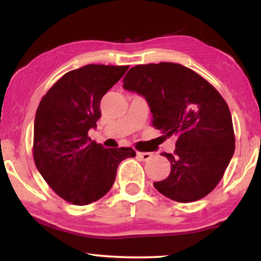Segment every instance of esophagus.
<instances>
[{"instance_id": "1", "label": "esophagus", "mask_w": 261, "mask_h": 261, "mask_svg": "<svg viewBox=\"0 0 261 261\" xmlns=\"http://www.w3.org/2000/svg\"><path fill=\"white\" fill-rule=\"evenodd\" d=\"M137 155L140 158L141 160H144V162H146V160L151 159L152 156V153H148V152H138Z\"/></svg>"}]
</instances>
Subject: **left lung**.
<instances>
[{
  "label": "left lung",
  "mask_w": 261,
  "mask_h": 261,
  "mask_svg": "<svg viewBox=\"0 0 261 261\" xmlns=\"http://www.w3.org/2000/svg\"><path fill=\"white\" fill-rule=\"evenodd\" d=\"M123 88L142 95L152 113V126L164 138L177 137L169 177L153 185L176 202L198 201L222 179L235 151L227 102L209 82L174 63L133 66Z\"/></svg>",
  "instance_id": "1"
}]
</instances>
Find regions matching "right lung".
<instances>
[{"label": "right lung", "mask_w": 261, "mask_h": 261, "mask_svg": "<svg viewBox=\"0 0 261 261\" xmlns=\"http://www.w3.org/2000/svg\"><path fill=\"white\" fill-rule=\"evenodd\" d=\"M128 67L89 64L72 70L39 103L35 166L52 190L72 204L85 205L103 197L113 187L119 164L135 156L133 148H105L88 137L101 117L102 97Z\"/></svg>", "instance_id": "obj_1"}]
</instances>
